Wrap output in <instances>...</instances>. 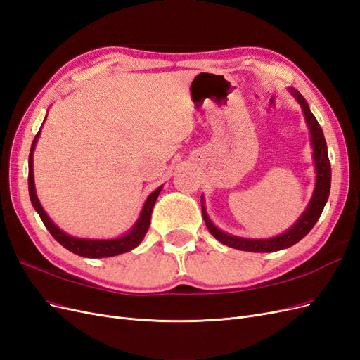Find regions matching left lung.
I'll use <instances>...</instances> for the list:
<instances>
[{"label": "left lung", "instance_id": "8db88e82", "mask_svg": "<svg viewBox=\"0 0 360 360\" xmlns=\"http://www.w3.org/2000/svg\"><path fill=\"white\" fill-rule=\"evenodd\" d=\"M288 91L300 105L304 115V122H307V126L309 129L312 158H314V165H315V174H317V176H315V188L312 192V197L299 219L294 222L287 231L270 238H246V237L228 234L219 230V228L212 222L209 214H207L205 205L201 197L204 222L207 228H209L210 234L222 245H226L238 250H249V252H275V250L287 249L300 242L302 238L312 230V226L320 219V214L324 209L326 202H328L329 193H330L332 171H330V162L328 156V144H326L323 130L317 122V118H315L314 114L311 112L308 102L304 101V97L296 89H291V86L288 89Z\"/></svg>", "mask_w": 360, "mask_h": 360}]
</instances>
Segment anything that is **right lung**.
<instances>
[{
	"mask_svg": "<svg viewBox=\"0 0 360 360\" xmlns=\"http://www.w3.org/2000/svg\"><path fill=\"white\" fill-rule=\"evenodd\" d=\"M45 120H46V117H45ZM43 123H45V122H43ZM40 130H39V134L36 135L34 141H32L31 150H30V158H28V192H30V200H31L32 207H34V210L39 213L41 222L45 224V226L48 228V231L52 234V237L56 238V240L61 246L69 249L70 252L79 255V257H85V258L115 257V255H120V254L129 252V250H132L134 248H136L141 242H143L144 236L148 231L151 212H153L155 202L159 197L163 184L148 195L144 205H143V210H141V213H139V217L136 219V222L134 224V226L130 228V230L126 234L115 237V238L73 237L68 233H64L63 230H60V228L51 221V217L48 216V213L45 210H43V207H41V204L37 198L36 186H34V171H32V156H34V150H36L37 139L40 136Z\"/></svg>",
	"mask_w": 360,
	"mask_h": 360,
	"instance_id": "right-lung-1",
	"label": "right lung"
}]
</instances>
